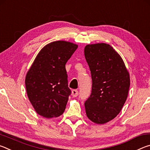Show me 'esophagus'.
Instances as JSON below:
<instances>
[{"instance_id":"esophagus-1","label":"esophagus","mask_w":150,"mask_h":150,"mask_svg":"<svg viewBox=\"0 0 150 150\" xmlns=\"http://www.w3.org/2000/svg\"><path fill=\"white\" fill-rule=\"evenodd\" d=\"M71 95H72V96H73V97H76V96H77L78 95H79L78 91L76 90V89L73 90L72 92H71Z\"/></svg>"}]
</instances>
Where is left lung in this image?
I'll list each match as a JSON object with an SVG mask.
<instances>
[{
	"instance_id": "obj_1",
	"label": "left lung",
	"mask_w": 150,
	"mask_h": 150,
	"mask_svg": "<svg viewBox=\"0 0 150 150\" xmlns=\"http://www.w3.org/2000/svg\"><path fill=\"white\" fill-rule=\"evenodd\" d=\"M84 54L92 78V91L85 103L86 115L94 123L104 124L122 108L130 88V74L120 55L109 44L87 45Z\"/></svg>"
}]
</instances>
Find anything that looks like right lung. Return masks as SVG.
Returning <instances> with one entry per match:
<instances>
[{
    "label": "right lung",
    "instance_id": "obj_1",
    "mask_svg": "<svg viewBox=\"0 0 150 150\" xmlns=\"http://www.w3.org/2000/svg\"><path fill=\"white\" fill-rule=\"evenodd\" d=\"M77 47L69 42L50 43L40 51L26 73L28 97L43 117L56 118L65 110L71 94L65 64Z\"/></svg>",
    "mask_w": 150,
    "mask_h": 150
}]
</instances>
